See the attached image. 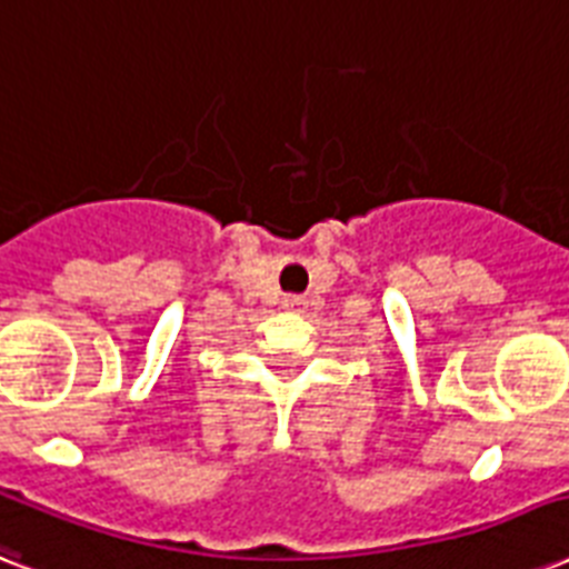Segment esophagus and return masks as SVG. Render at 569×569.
<instances>
[{
	"label": "esophagus",
	"instance_id": "1",
	"mask_svg": "<svg viewBox=\"0 0 569 569\" xmlns=\"http://www.w3.org/2000/svg\"><path fill=\"white\" fill-rule=\"evenodd\" d=\"M283 307H286V310H301L303 298H301V295H286Z\"/></svg>",
	"mask_w": 569,
	"mask_h": 569
}]
</instances>
